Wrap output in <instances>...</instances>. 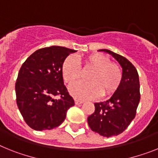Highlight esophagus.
I'll return each mask as SVG.
<instances>
[{"mask_svg": "<svg viewBox=\"0 0 158 158\" xmlns=\"http://www.w3.org/2000/svg\"><path fill=\"white\" fill-rule=\"evenodd\" d=\"M75 103L76 105H79V104H82L83 103V101H82V100H79V99H75Z\"/></svg>", "mask_w": 158, "mask_h": 158, "instance_id": "esophagus-1", "label": "esophagus"}]
</instances>
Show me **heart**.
<instances>
[{"instance_id": "b5f03b06", "label": "heart", "mask_w": 158, "mask_h": 158, "mask_svg": "<svg viewBox=\"0 0 158 158\" xmlns=\"http://www.w3.org/2000/svg\"><path fill=\"white\" fill-rule=\"evenodd\" d=\"M84 68L91 69L87 75L89 82H77L70 87L71 95L79 99H96L113 95L120 87L123 78L121 68L110 58L101 53H93L83 58ZM81 67L74 55L66 58L62 66V75L65 83H74L79 79Z\"/></svg>"}]
</instances>
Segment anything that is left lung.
<instances>
[{
  "label": "left lung",
  "mask_w": 158,
  "mask_h": 158,
  "mask_svg": "<svg viewBox=\"0 0 158 158\" xmlns=\"http://www.w3.org/2000/svg\"><path fill=\"white\" fill-rule=\"evenodd\" d=\"M99 50L111 54L123 74L119 89L105 101L95 103V112L87 117L91 130L110 137L122 133L134 119L140 99V82L136 69L126 58L106 49Z\"/></svg>",
  "instance_id": "obj_1"
}]
</instances>
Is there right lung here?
Returning <instances> with one entry per match:
<instances>
[{
	"mask_svg": "<svg viewBox=\"0 0 158 158\" xmlns=\"http://www.w3.org/2000/svg\"><path fill=\"white\" fill-rule=\"evenodd\" d=\"M76 50L52 46L39 49L22 64L15 90L17 104L26 124L37 131L50 130L66 119L75 101L65 87L62 66ZM57 95L59 100L54 99Z\"/></svg>",
	"mask_w": 158,
	"mask_h": 158,
	"instance_id": "obj_1",
	"label": "right lung"
}]
</instances>
